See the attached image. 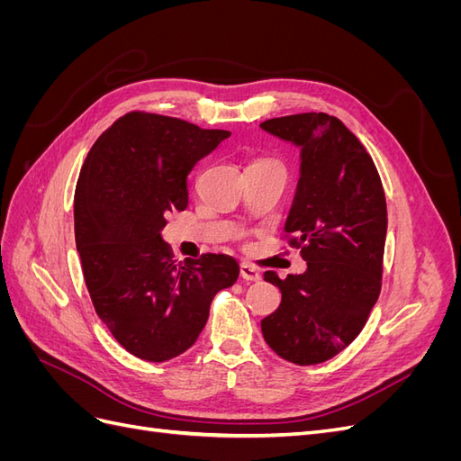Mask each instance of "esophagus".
Wrapping results in <instances>:
<instances>
[{
    "label": "esophagus",
    "instance_id": "1",
    "mask_svg": "<svg viewBox=\"0 0 461 461\" xmlns=\"http://www.w3.org/2000/svg\"><path fill=\"white\" fill-rule=\"evenodd\" d=\"M240 276L244 278V281H259V271L256 267H252L249 263H242L240 265Z\"/></svg>",
    "mask_w": 461,
    "mask_h": 461
}]
</instances>
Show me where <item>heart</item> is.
<instances>
[{
    "label": "heart",
    "instance_id": "1",
    "mask_svg": "<svg viewBox=\"0 0 461 461\" xmlns=\"http://www.w3.org/2000/svg\"><path fill=\"white\" fill-rule=\"evenodd\" d=\"M256 161H269V159H256ZM256 161H252V163H256Z\"/></svg>",
    "mask_w": 461,
    "mask_h": 461
}]
</instances>
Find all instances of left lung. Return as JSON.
<instances>
[{"label": "left lung", "instance_id": "1", "mask_svg": "<svg viewBox=\"0 0 461 461\" xmlns=\"http://www.w3.org/2000/svg\"><path fill=\"white\" fill-rule=\"evenodd\" d=\"M261 129L300 146V180L286 219L290 248L308 261L278 286L281 305L261 321L271 350L296 366L323 364L350 346L381 294L386 200L379 171L356 134L327 113H298Z\"/></svg>", "mask_w": 461, "mask_h": 461}]
</instances>
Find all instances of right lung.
<instances>
[{"label":"right lung","mask_w":461,"mask_h":461,"mask_svg":"<svg viewBox=\"0 0 461 461\" xmlns=\"http://www.w3.org/2000/svg\"><path fill=\"white\" fill-rule=\"evenodd\" d=\"M229 131L131 111L97 138L75 190V240L94 310L115 340L146 361L196 342L239 263L203 254L185 263L163 242L165 217L188 205V173Z\"/></svg>","instance_id":"1"}]
</instances>
